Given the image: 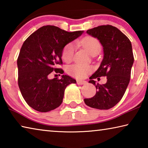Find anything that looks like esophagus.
Instances as JSON below:
<instances>
[{"mask_svg": "<svg viewBox=\"0 0 148 148\" xmlns=\"http://www.w3.org/2000/svg\"><path fill=\"white\" fill-rule=\"evenodd\" d=\"M87 82L84 81V80H77V85H84L86 84Z\"/></svg>", "mask_w": 148, "mask_h": 148, "instance_id": "obj_1", "label": "esophagus"}]
</instances>
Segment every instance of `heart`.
<instances>
[{"instance_id": "1", "label": "heart", "mask_w": 148, "mask_h": 148, "mask_svg": "<svg viewBox=\"0 0 148 148\" xmlns=\"http://www.w3.org/2000/svg\"><path fill=\"white\" fill-rule=\"evenodd\" d=\"M80 44L83 46L89 54H93L97 51H100L101 48V44L97 38L92 36H87L80 42ZM74 46L72 44H69L64 47L62 51V57L64 61L67 62H71L74 55ZM92 71V67L88 65L73 64L69 67L68 73L71 76L77 77V78H83Z\"/></svg>"}]
</instances>
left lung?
I'll return each mask as SVG.
<instances>
[{"mask_svg":"<svg viewBox=\"0 0 148 148\" xmlns=\"http://www.w3.org/2000/svg\"><path fill=\"white\" fill-rule=\"evenodd\" d=\"M87 33L99 40L103 47V59L97 71L89 77V83L96 87L94 97L85 99L86 105L99 110H108L118 103L123 96L131 77L134 62L129 39L114 26L101 25L87 30ZM106 76L105 84H96L94 79Z\"/></svg>","mask_w":148,"mask_h":148,"instance_id":"8db88e82","label":"left lung"}]
</instances>
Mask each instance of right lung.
I'll use <instances>...</instances> for the list:
<instances>
[{"instance_id": "add662e5", "label": "right lung", "mask_w": 148, "mask_h": 148, "mask_svg": "<svg viewBox=\"0 0 148 148\" xmlns=\"http://www.w3.org/2000/svg\"><path fill=\"white\" fill-rule=\"evenodd\" d=\"M83 31L67 32L53 25L43 26L24 42L17 61L18 86L25 101L32 108L47 112L61 104L64 90L74 79L62 75L61 79H49L55 71L63 73L57 64L61 59L64 46L81 36Z\"/></svg>"}]
</instances>
